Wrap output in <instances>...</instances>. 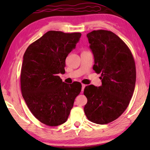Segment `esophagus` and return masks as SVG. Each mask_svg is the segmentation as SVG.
<instances>
[{
    "instance_id": "1",
    "label": "esophagus",
    "mask_w": 150,
    "mask_h": 150,
    "mask_svg": "<svg viewBox=\"0 0 150 150\" xmlns=\"http://www.w3.org/2000/svg\"><path fill=\"white\" fill-rule=\"evenodd\" d=\"M86 87V85L85 84H82V89H81V91H82V93L83 92V91H84V88Z\"/></svg>"
}]
</instances>
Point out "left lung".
Wrapping results in <instances>:
<instances>
[{
  "mask_svg": "<svg viewBox=\"0 0 150 150\" xmlns=\"http://www.w3.org/2000/svg\"><path fill=\"white\" fill-rule=\"evenodd\" d=\"M87 36L95 59L93 70L101 73L102 85L85 87L84 111L88 120L106 124L121 116L130 103L136 84L135 62L130 49L115 33L94 30Z\"/></svg>",
  "mask_w": 150,
  "mask_h": 150,
  "instance_id": "obj_1",
  "label": "left lung"
}]
</instances>
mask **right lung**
<instances>
[{"label": "right lung", "instance_id": "add662e5", "mask_svg": "<svg viewBox=\"0 0 150 150\" xmlns=\"http://www.w3.org/2000/svg\"><path fill=\"white\" fill-rule=\"evenodd\" d=\"M81 34L51 30L30 44L25 52L20 86L28 107L45 125L56 126L67 121L81 83L67 84L58 76L65 73V59L75 49Z\"/></svg>", "mask_w": 150, "mask_h": 150}]
</instances>
